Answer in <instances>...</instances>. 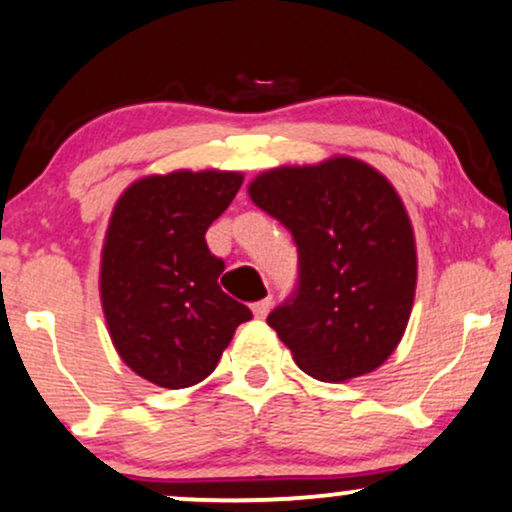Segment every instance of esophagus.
<instances>
[{"label": "esophagus", "instance_id": "34e87169", "mask_svg": "<svg viewBox=\"0 0 512 512\" xmlns=\"http://www.w3.org/2000/svg\"><path fill=\"white\" fill-rule=\"evenodd\" d=\"M269 310H272V298H262V301L252 303V313H255L257 320H264L269 315Z\"/></svg>", "mask_w": 512, "mask_h": 512}]
</instances>
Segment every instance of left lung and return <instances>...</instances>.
<instances>
[{
  "mask_svg": "<svg viewBox=\"0 0 512 512\" xmlns=\"http://www.w3.org/2000/svg\"><path fill=\"white\" fill-rule=\"evenodd\" d=\"M248 195L296 240L298 286L267 317L296 366L322 383L383 366L416 291L414 228L390 180L334 156L267 170Z\"/></svg>",
  "mask_w": 512,
  "mask_h": 512,
  "instance_id": "1",
  "label": "left lung"
}]
</instances>
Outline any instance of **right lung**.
Instances as JSON below:
<instances>
[{
    "instance_id": "add662e5",
    "label": "right lung",
    "mask_w": 512,
    "mask_h": 512,
    "mask_svg": "<svg viewBox=\"0 0 512 512\" xmlns=\"http://www.w3.org/2000/svg\"><path fill=\"white\" fill-rule=\"evenodd\" d=\"M243 185L228 170L149 175L117 199L101 257V301L122 361L168 390L202 383L248 305L221 291L204 233Z\"/></svg>"
}]
</instances>
